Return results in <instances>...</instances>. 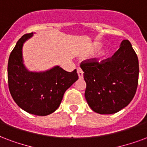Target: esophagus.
<instances>
[{
  "label": "esophagus",
  "mask_w": 147,
  "mask_h": 147,
  "mask_svg": "<svg viewBox=\"0 0 147 147\" xmlns=\"http://www.w3.org/2000/svg\"><path fill=\"white\" fill-rule=\"evenodd\" d=\"M77 72H78V77H79V78H80V79L83 78V74H84V72H83V70L81 69V68H80V67H78V68H77Z\"/></svg>",
  "instance_id": "34e87169"
}]
</instances>
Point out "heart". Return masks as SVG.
<instances>
[{
  "instance_id": "heart-1",
  "label": "heart",
  "mask_w": 147,
  "mask_h": 147,
  "mask_svg": "<svg viewBox=\"0 0 147 147\" xmlns=\"http://www.w3.org/2000/svg\"><path fill=\"white\" fill-rule=\"evenodd\" d=\"M105 54L103 53V54H102V55H101V57H104V56H105Z\"/></svg>"
}]
</instances>
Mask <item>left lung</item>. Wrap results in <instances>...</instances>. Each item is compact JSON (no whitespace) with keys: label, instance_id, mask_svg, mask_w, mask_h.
Segmentation results:
<instances>
[{"label":"left lung","instance_id":"obj_1","mask_svg":"<svg viewBox=\"0 0 147 147\" xmlns=\"http://www.w3.org/2000/svg\"><path fill=\"white\" fill-rule=\"evenodd\" d=\"M86 82L88 105L99 114H114L126 107L135 96L139 61L130 42L123 40L110 58H93L80 63Z\"/></svg>","mask_w":147,"mask_h":147}]
</instances>
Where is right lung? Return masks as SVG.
<instances>
[{"instance_id":"right-lung-1","label":"right lung","mask_w":147,"mask_h":147,"mask_svg":"<svg viewBox=\"0 0 147 147\" xmlns=\"http://www.w3.org/2000/svg\"><path fill=\"white\" fill-rule=\"evenodd\" d=\"M32 36L25 34L18 41L10 54L7 81L12 98L18 105L30 114L48 115L61 103L65 91L78 79L77 69L67 72L55 67L43 73L28 72L22 63L23 43Z\"/></svg>"}]
</instances>
